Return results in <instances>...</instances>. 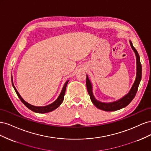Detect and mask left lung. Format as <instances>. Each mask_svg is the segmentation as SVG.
Wrapping results in <instances>:
<instances>
[{"label":"left lung","instance_id":"obj_1","mask_svg":"<svg viewBox=\"0 0 151 151\" xmlns=\"http://www.w3.org/2000/svg\"><path fill=\"white\" fill-rule=\"evenodd\" d=\"M130 43L132 48L133 49L136 55L137 74H136V79L134 82V84H133V86H132L130 91H129V93L127 95H125L124 97L119 99L118 101L110 103H101L97 101L93 96V91H92V86H91L90 81L88 79V76H86L87 89H88V94H89L91 101L93 102V103L98 108L101 109V110L106 111H112L118 110V109H120L127 106V105L129 104L132 100H133V99L135 96L137 92L139 86L142 78V65L140 63V57L137 51V50L134 47L133 45H132V43L131 42V41H130Z\"/></svg>","mask_w":151,"mask_h":151}]
</instances>
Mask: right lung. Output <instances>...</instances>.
<instances>
[{"label":"right lung","instance_id":"right-lung-1","mask_svg":"<svg viewBox=\"0 0 151 151\" xmlns=\"http://www.w3.org/2000/svg\"><path fill=\"white\" fill-rule=\"evenodd\" d=\"M11 80H12V86H13V88H14V89L17 95V96L19 97V98L20 99L21 102L23 103L27 108H29V109H31V111H33L36 112V113H48V112H50V111H52L54 110V109H55L56 108H57L59 106H60V105L62 104V103L63 102V98H64V95H65V93L66 87H67V83L68 82V81H67L66 83H65L64 86H63V88L62 90V92H61L60 96H58V98L57 99L56 101H55L53 103L50 104H49V105H48V106H33V105H31V104L28 103L27 102H26L22 98V97L21 96L20 94H19V93L17 92V91L16 89L14 86L13 82H12V77H11Z\"/></svg>","mask_w":151,"mask_h":151}]
</instances>
